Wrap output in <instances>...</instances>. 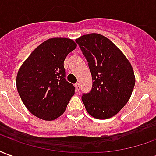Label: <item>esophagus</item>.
<instances>
[{"mask_svg":"<svg viewBox=\"0 0 156 156\" xmlns=\"http://www.w3.org/2000/svg\"><path fill=\"white\" fill-rule=\"evenodd\" d=\"M75 88H76V89H77V90H79V89H80V84H79L78 83H75Z\"/></svg>","mask_w":156,"mask_h":156,"instance_id":"obj_1","label":"esophagus"}]
</instances>
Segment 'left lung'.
Wrapping results in <instances>:
<instances>
[{
  "label": "left lung",
  "instance_id": "left-lung-1",
  "mask_svg": "<svg viewBox=\"0 0 156 156\" xmlns=\"http://www.w3.org/2000/svg\"><path fill=\"white\" fill-rule=\"evenodd\" d=\"M88 62L91 91L82 100L89 115L106 119L120 111L130 98L135 83L133 68L124 53L105 36L91 33L76 39Z\"/></svg>",
  "mask_w": 156,
  "mask_h": 156
}]
</instances>
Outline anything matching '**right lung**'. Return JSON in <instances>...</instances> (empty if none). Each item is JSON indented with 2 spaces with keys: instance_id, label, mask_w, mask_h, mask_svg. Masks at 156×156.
Instances as JSON below:
<instances>
[{
  "instance_id": "add662e5",
  "label": "right lung",
  "mask_w": 156,
  "mask_h": 156,
  "mask_svg": "<svg viewBox=\"0 0 156 156\" xmlns=\"http://www.w3.org/2000/svg\"><path fill=\"white\" fill-rule=\"evenodd\" d=\"M76 47L72 39H48L32 51L19 69L17 91L36 117L51 121L64 113L75 88L65 78L63 62Z\"/></svg>"
}]
</instances>
